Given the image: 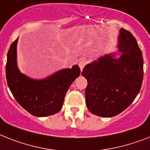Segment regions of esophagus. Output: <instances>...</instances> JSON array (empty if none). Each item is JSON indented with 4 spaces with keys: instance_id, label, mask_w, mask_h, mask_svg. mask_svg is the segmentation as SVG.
Listing matches in <instances>:
<instances>
[{
    "instance_id": "esophagus-1",
    "label": "esophagus",
    "mask_w": 150,
    "mask_h": 150,
    "mask_svg": "<svg viewBox=\"0 0 150 150\" xmlns=\"http://www.w3.org/2000/svg\"><path fill=\"white\" fill-rule=\"evenodd\" d=\"M86 64V60H85V59H82V60H80V61H79V67H80V70H81V71H82L83 69V67H85Z\"/></svg>"
}]
</instances>
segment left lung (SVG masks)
<instances>
[{"mask_svg":"<svg viewBox=\"0 0 150 150\" xmlns=\"http://www.w3.org/2000/svg\"><path fill=\"white\" fill-rule=\"evenodd\" d=\"M119 51L98 58L83 68L82 76L87 80L86 103L96 116H117L133 102L143 80V58L136 38L121 28L118 39Z\"/></svg>","mask_w":150,"mask_h":150,"instance_id":"left-lung-1","label":"left lung"}]
</instances>
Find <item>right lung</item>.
I'll return each instance as SVG.
<instances>
[{"instance_id":"1","label":"right lung","mask_w":150,"mask_h":150,"mask_svg":"<svg viewBox=\"0 0 150 150\" xmlns=\"http://www.w3.org/2000/svg\"><path fill=\"white\" fill-rule=\"evenodd\" d=\"M11 44L7 53L6 79L13 97L23 109L35 117H47L61 110L64 97L74 80L80 76L78 65L59 70L43 80H33L18 70L17 44Z\"/></svg>"}]
</instances>
